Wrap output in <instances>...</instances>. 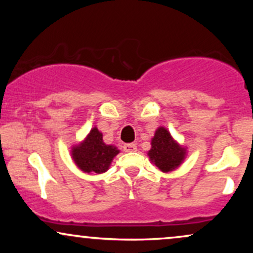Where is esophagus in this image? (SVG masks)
I'll use <instances>...</instances> for the list:
<instances>
[{
    "label": "esophagus",
    "mask_w": 253,
    "mask_h": 253,
    "mask_svg": "<svg viewBox=\"0 0 253 253\" xmlns=\"http://www.w3.org/2000/svg\"><path fill=\"white\" fill-rule=\"evenodd\" d=\"M124 151L125 152H134V151H136V145L133 143L132 144H125Z\"/></svg>",
    "instance_id": "esophagus-1"
}]
</instances>
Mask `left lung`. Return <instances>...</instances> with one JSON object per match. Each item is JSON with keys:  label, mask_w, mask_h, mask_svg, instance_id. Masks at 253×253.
Masks as SVG:
<instances>
[{"label": "left lung", "mask_w": 253, "mask_h": 253, "mask_svg": "<svg viewBox=\"0 0 253 253\" xmlns=\"http://www.w3.org/2000/svg\"><path fill=\"white\" fill-rule=\"evenodd\" d=\"M187 150L173 140L165 127H158L151 140L149 157L153 164L163 172L175 170L184 161Z\"/></svg>", "instance_id": "obj_1"}]
</instances>
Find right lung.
Instances as JSON below:
<instances>
[{
	"mask_svg": "<svg viewBox=\"0 0 253 253\" xmlns=\"http://www.w3.org/2000/svg\"><path fill=\"white\" fill-rule=\"evenodd\" d=\"M120 152L113 145L103 143L102 133L94 127L82 143L72 147L75 164L86 173H102L109 169L113 158Z\"/></svg>",
	"mask_w": 253,
	"mask_h": 253,
	"instance_id": "right-lung-1",
	"label": "right lung"
}]
</instances>
